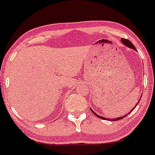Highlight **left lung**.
<instances>
[{"label":"left lung","mask_w":155,"mask_h":155,"mask_svg":"<svg viewBox=\"0 0 155 155\" xmlns=\"http://www.w3.org/2000/svg\"><path fill=\"white\" fill-rule=\"evenodd\" d=\"M120 41H121V42H122L123 44H124V45H126V46H127V47H129V48H131V49H134V50H136V49H135V47H134V45H133V44H132V43L130 42V41H129V40H127V39H125V38H121V40H120ZM140 98H141V97H140ZM139 101H140V100H139ZM139 101H138V102H137V105L138 104V103H139ZM137 105H136V106H137ZM136 106H134V109H132V110H134V109H135ZM132 110H131V111H132ZM91 111H92V110H91ZM131 111H130V112H129V113H128L127 114H125V115L123 116V117H117V118H114V119H112V120H111V121H112V120H113V121H115V120H121V119H123V118H124L125 117H126V115H128V114H130V113L131 112ZM92 112L94 113V114H95V115L97 116V117L101 118V119H103V120H109V119H108V118H105V117H102V116H100V115H98V114H96V113L94 112V111H92Z\"/></svg>","instance_id":"8db88e82"}]
</instances>
